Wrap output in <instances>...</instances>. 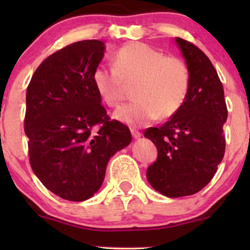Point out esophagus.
Instances as JSON below:
<instances>
[{
	"instance_id": "1",
	"label": "esophagus",
	"mask_w": 250,
	"mask_h": 250,
	"mask_svg": "<svg viewBox=\"0 0 250 250\" xmlns=\"http://www.w3.org/2000/svg\"><path fill=\"white\" fill-rule=\"evenodd\" d=\"M130 131H131V135H133V137L134 139H139V137H141V133H140L139 130H137V129H135V128H130Z\"/></svg>"
}]
</instances>
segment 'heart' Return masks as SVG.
<instances>
[{"mask_svg":"<svg viewBox=\"0 0 250 250\" xmlns=\"http://www.w3.org/2000/svg\"><path fill=\"white\" fill-rule=\"evenodd\" d=\"M114 65L96 67L93 82L102 101L111 108L121 103L128 85L134 84L136 100L114 114L125 125L139 127L160 115L173 116L187 99L190 70L181 57L134 42L116 51Z\"/></svg>","mask_w":250,"mask_h":250,"instance_id":"heart-1","label":"heart"}]
</instances>
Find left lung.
<instances>
[{"instance_id":"1","label":"left lung","mask_w":250,"mask_h":250,"mask_svg":"<svg viewBox=\"0 0 250 250\" xmlns=\"http://www.w3.org/2000/svg\"><path fill=\"white\" fill-rule=\"evenodd\" d=\"M176 42L190 70L187 99L165 125L145 131L157 148L147 179L168 197L193 195L210 182L225 155L223 125L228 117L225 91L213 63L194 43L180 37Z\"/></svg>"}]
</instances>
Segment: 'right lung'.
Wrapping results in <instances>:
<instances>
[{
  "label": "right lung",
  "instance_id": "add662e5",
  "mask_svg": "<svg viewBox=\"0 0 250 250\" xmlns=\"http://www.w3.org/2000/svg\"><path fill=\"white\" fill-rule=\"evenodd\" d=\"M104 43L85 40L55 51L27 88L24 133L31 169L45 188L68 201L93 196L117 150L127 147V125L110 120L93 82Z\"/></svg>",
  "mask_w": 250,
  "mask_h": 250
}]
</instances>
